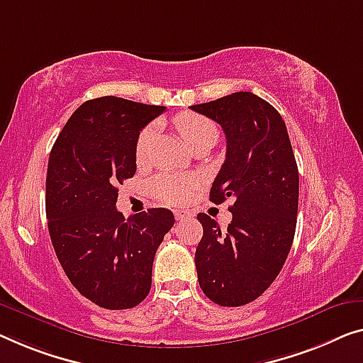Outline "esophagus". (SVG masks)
<instances>
[{
    "instance_id": "34e87169",
    "label": "esophagus",
    "mask_w": 363,
    "mask_h": 363,
    "mask_svg": "<svg viewBox=\"0 0 363 363\" xmlns=\"http://www.w3.org/2000/svg\"><path fill=\"white\" fill-rule=\"evenodd\" d=\"M174 216L177 221H182V220H187V218H192V213L187 212V210H176Z\"/></svg>"
}]
</instances>
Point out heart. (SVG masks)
<instances>
[{
    "mask_svg": "<svg viewBox=\"0 0 363 363\" xmlns=\"http://www.w3.org/2000/svg\"><path fill=\"white\" fill-rule=\"evenodd\" d=\"M177 128L182 135L184 142L189 147H194L197 142L208 137H216L218 135V128H216L212 121L207 117L199 116V113H182L177 117ZM153 140V128L147 127L140 132L137 138V145H135V155L138 160L145 158L147 151ZM199 186V179L196 176L191 174H161L156 176L153 181L150 182V191L156 199L163 200L167 203H182L189 200L192 192L196 191Z\"/></svg>",
    "mask_w": 363,
    "mask_h": 363,
    "instance_id": "b5f03b06",
    "label": "heart"
}]
</instances>
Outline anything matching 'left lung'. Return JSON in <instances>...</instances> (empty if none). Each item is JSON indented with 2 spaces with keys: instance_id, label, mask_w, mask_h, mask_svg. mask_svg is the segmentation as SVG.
Listing matches in <instances>:
<instances>
[{
  "instance_id": "8db88e82",
  "label": "left lung",
  "mask_w": 363,
  "mask_h": 363,
  "mask_svg": "<svg viewBox=\"0 0 363 363\" xmlns=\"http://www.w3.org/2000/svg\"><path fill=\"white\" fill-rule=\"evenodd\" d=\"M220 123L226 158L210 200L233 199L228 230L199 213L203 236L196 251L200 289L221 306H242L266 291L289 256L298 213V167L285 122L252 93L191 106Z\"/></svg>"
}]
</instances>
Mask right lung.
Segmentation results:
<instances>
[{"instance_id": "obj_1", "label": "right lung", "mask_w": 363, "mask_h": 363, "mask_svg": "<svg viewBox=\"0 0 363 363\" xmlns=\"http://www.w3.org/2000/svg\"><path fill=\"white\" fill-rule=\"evenodd\" d=\"M116 96L86 101L58 135L45 181L48 233L77 290L106 310H127L151 289L155 254L174 225L167 208L125 218L118 184L135 176L142 128L163 113Z\"/></svg>"}]
</instances>
